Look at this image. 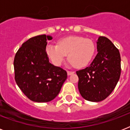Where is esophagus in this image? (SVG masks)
I'll return each mask as SVG.
<instances>
[{"instance_id":"34e87169","label":"esophagus","mask_w":130,"mask_h":130,"mask_svg":"<svg viewBox=\"0 0 130 130\" xmlns=\"http://www.w3.org/2000/svg\"><path fill=\"white\" fill-rule=\"evenodd\" d=\"M73 73H74V72H73V71H67V75H72V74H73Z\"/></svg>"}]
</instances>
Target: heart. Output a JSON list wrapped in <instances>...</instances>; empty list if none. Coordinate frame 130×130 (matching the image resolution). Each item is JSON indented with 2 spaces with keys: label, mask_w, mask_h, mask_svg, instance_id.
I'll return each mask as SVG.
<instances>
[{
  "label": "heart",
  "mask_w": 130,
  "mask_h": 130,
  "mask_svg": "<svg viewBox=\"0 0 130 130\" xmlns=\"http://www.w3.org/2000/svg\"><path fill=\"white\" fill-rule=\"evenodd\" d=\"M96 46L92 40L81 36H67L58 41V44H49L46 47V53L52 63L61 65L68 54L71 65L77 68L86 66L92 59Z\"/></svg>",
  "instance_id": "b5f03b06"
}]
</instances>
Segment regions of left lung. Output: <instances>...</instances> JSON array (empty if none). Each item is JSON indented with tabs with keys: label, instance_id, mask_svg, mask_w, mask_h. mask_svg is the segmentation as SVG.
Listing matches in <instances>:
<instances>
[{
	"label": "left lung",
	"instance_id": "8db88e82",
	"mask_svg": "<svg viewBox=\"0 0 130 130\" xmlns=\"http://www.w3.org/2000/svg\"><path fill=\"white\" fill-rule=\"evenodd\" d=\"M96 44L98 53L90 66L76 71L80 94L92 102H100L109 96L121 75L119 50L105 36H100Z\"/></svg>",
	"mask_w": 130,
	"mask_h": 130
}]
</instances>
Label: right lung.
Segmentation results:
<instances>
[{"mask_svg":"<svg viewBox=\"0 0 130 130\" xmlns=\"http://www.w3.org/2000/svg\"><path fill=\"white\" fill-rule=\"evenodd\" d=\"M45 34L31 38L17 51L14 59L15 79L29 99L37 103L51 101L59 94L67 77L65 70L49 62Z\"/></svg>","mask_w":130,"mask_h":130,"instance_id":"right-lung-1","label":"right lung"}]
</instances>
